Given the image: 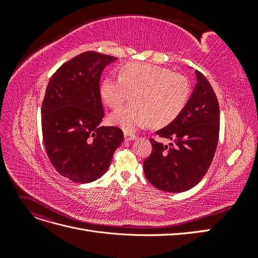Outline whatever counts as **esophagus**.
I'll list each match as a JSON object with an SVG mask.
<instances>
[{
    "label": "esophagus",
    "mask_w": 258,
    "mask_h": 258,
    "mask_svg": "<svg viewBox=\"0 0 258 258\" xmlns=\"http://www.w3.org/2000/svg\"><path fill=\"white\" fill-rule=\"evenodd\" d=\"M136 138H137V136H135V135L124 134V140H126V141H132V140H135Z\"/></svg>",
    "instance_id": "esophagus-1"
}]
</instances>
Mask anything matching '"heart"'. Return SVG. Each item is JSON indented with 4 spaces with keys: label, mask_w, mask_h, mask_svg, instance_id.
<instances>
[{
    "label": "heart",
    "mask_w": 258,
    "mask_h": 258,
    "mask_svg": "<svg viewBox=\"0 0 258 258\" xmlns=\"http://www.w3.org/2000/svg\"><path fill=\"white\" fill-rule=\"evenodd\" d=\"M189 92L184 76L148 63L124 64L119 79L107 77L100 87L101 97L112 108L134 95V104L122 106L110 116L111 122L126 132L150 127L153 122L157 127L172 122L186 106Z\"/></svg>",
    "instance_id": "obj_1"
}]
</instances>
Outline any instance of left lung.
Here are the masks:
<instances>
[{
	"mask_svg": "<svg viewBox=\"0 0 258 258\" xmlns=\"http://www.w3.org/2000/svg\"><path fill=\"white\" fill-rule=\"evenodd\" d=\"M197 84L182 113L156 131L172 141L168 145L150 139L152 154L143 162L144 174L156 188L182 192L197 185L212 162L220 136V105L206 76L195 71Z\"/></svg>",
	"mask_w": 258,
	"mask_h": 258,
	"instance_id": "left-lung-1",
	"label": "left lung"
}]
</instances>
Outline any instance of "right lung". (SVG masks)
Instances as JSON below:
<instances>
[{"instance_id":"add662e5","label":"right lung","mask_w":258,"mask_h":258,"mask_svg":"<svg viewBox=\"0 0 258 258\" xmlns=\"http://www.w3.org/2000/svg\"><path fill=\"white\" fill-rule=\"evenodd\" d=\"M117 58L86 51L53 73L42 103V131L53 168L75 183H90L110 167L122 130L100 127L104 117L100 77Z\"/></svg>"}]
</instances>
